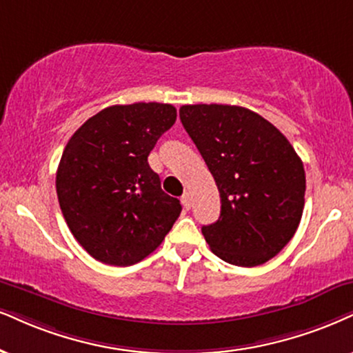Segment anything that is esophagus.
I'll list each match as a JSON object with an SVG mask.
<instances>
[{
  "mask_svg": "<svg viewBox=\"0 0 353 353\" xmlns=\"http://www.w3.org/2000/svg\"><path fill=\"white\" fill-rule=\"evenodd\" d=\"M181 204H183L185 210H190V208H191V196H190V193H185L183 196H181Z\"/></svg>",
  "mask_w": 353,
  "mask_h": 353,
  "instance_id": "1",
  "label": "esophagus"
}]
</instances>
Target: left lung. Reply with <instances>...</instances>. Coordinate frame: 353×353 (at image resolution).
<instances>
[{
  "mask_svg": "<svg viewBox=\"0 0 353 353\" xmlns=\"http://www.w3.org/2000/svg\"><path fill=\"white\" fill-rule=\"evenodd\" d=\"M180 119L219 190V219L201 229L211 250L237 267L268 262L301 221V159L275 125L247 108L186 104Z\"/></svg>",
  "mask_w": 353,
  "mask_h": 353,
  "instance_id": "1",
  "label": "left lung"
}]
</instances>
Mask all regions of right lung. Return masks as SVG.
<instances>
[{
    "label": "right lung",
    "instance_id": "right-lung-1",
    "mask_svg": "<svg viewBox=\"0 0 353 353\" xmlns=\"http://www.w3.org/2000/svg\"><path fill=\"white\" fill-rule=\"evenodd\" d=\"M176 121L163 103L116 104L70 137L57 170L62 214L73 237L99 262L128 267L162 243L181 212L147 157Z\"/></svg>",
    "mask_w": 353,
    "mask_h": 353
}]
</instances>
